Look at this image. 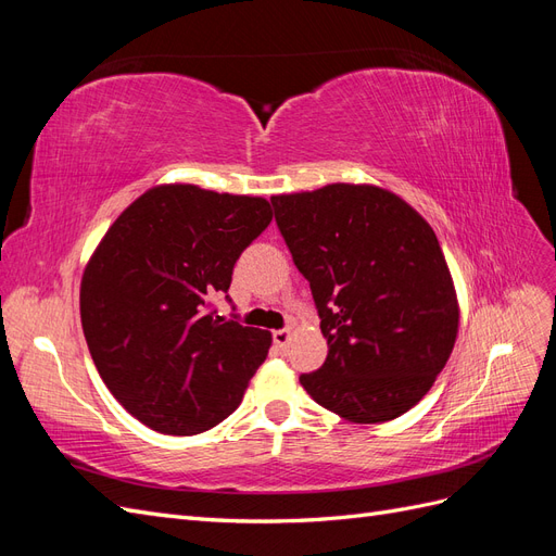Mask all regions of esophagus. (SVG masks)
Returning a JSON list of instances; mask_svg holds the SVG:
<instances>
[{
	"label": "esophagus",
	"instance_id": "esophagus-1",
	"mask_svg": "<svg viewBox=\"0 0 556 556\" xmlns=\"http://www.w3.org/2000/svg\"><path fill=\"white\" fill-rule=\"evenodd\" d=\"M274 343H276V348H288V343H290V331L288 329H278V331H274Z\"/></svg>",
	"mask_w": 556,
	"mask_h": 556
}]
</instances>
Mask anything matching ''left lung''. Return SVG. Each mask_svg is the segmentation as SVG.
I'll return each mask as SVG.
<instances>
[{"label": "left lung", "instance_id": "left-lung-1", "mask_svg": "<svg viewBox=\"0 0 556 556\" xmlns=\"http://www.w3.org/2000/svg\"><path fill=\"white\" fill-rule=\"evenodd\" d=\"M276 223L308 282L329 352L299 380L355 425L408 413L447 364L459 304L439 239L378 185L331 182L271 197Z\"/></svg>", "mask_w": 556, "mask_h": 556}]
</instances>
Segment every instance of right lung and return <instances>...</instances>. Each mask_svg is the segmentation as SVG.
I'll use <instances>...</instances> for the list:
<instances>
[{"label":"right lung","mask_w":556,"mask_h":556,"mask_svg":"<svg viewBox=\"0 0 556 556\" xmlns=\"http://www.w3.org/2000/svg\"><path fill=\"white\" fill-rule=\"evenodd\" d=\"M262 197L157 185L117 215L83 271L99 376L146 427L194 435L239 408L271 333L215 315L241 252L271 223Z\"/></svg>","instance_id":"add662e5"}]
</instances>
